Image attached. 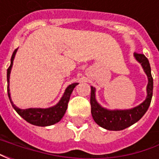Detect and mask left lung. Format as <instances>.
<instances>
[{
  "mask_svg": "<svg viewBox=\"0 0 159 159\" xmlns=\"http://www.w3.org/2000/svg\"><path fill=\"white\" fill-rule=\"evenodd\" d=\"M134 57L140 63L148 79L147 86V98L139 106L126 110H109L101 107L95 98V88L91 86V113L94 122L107 130L118 131L133 125L147 112L151 104L153 90V79L151 73V66L146 56L141 53H134Z\"/></svg>",
  "mask_w": 159,
  "mask_h": 159,
  "instance_id": "8db88e82",
  "label": "left lung"
}]
</instances>
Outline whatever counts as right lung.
I'll list each match as a JSON object with an SVG mask.
<instances>
[{"mask_svg":"<svg viewBox=\"0 0 159 159\" xmlns=\"http://www.w3.org/2000/svg\"><path fill=\"white\" fill-rule=\"evenodd\" d=\"M18 49H15L12 53L11 58V65L7 69V93H8L9 100L12 104V107L14 110L18 112L20 117H22L24 119L27 121L28 123H31L33 125L41 127L50 126L56 123H59L61 120L64 115L66 113V109L68 107V102L70 100V94L72 93L74 88L78 84L77 83H74L67 87L65 90V93L59 100L58 103L53 107H48V108H28V109H20L17 107L13 104L10 95V89H9V79H10V73L12 70L13 59L15 58V54Z\"/></svg>","mask_w":159,"mask_h":159,"instance_id":"add662e5","label":"right lung"}]
</instances>
